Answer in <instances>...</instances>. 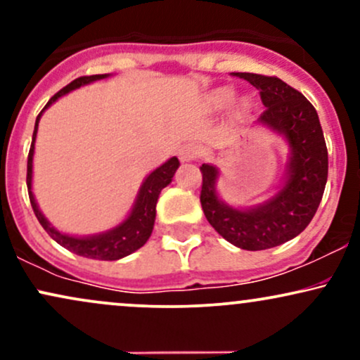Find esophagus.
<instances>
[{
    "instance_id": "obj_1",
    "label": "esophagus",
    "mask_w": 360,
    "mask_h": 360,
    "mask_svg": "<svg viewBox=\"0 0 360 360\" xmlns=\"http://www.w3.org/2000/svg\"><path fill=\"white\" fill-rule=\"evenodd\" d=\"M201 154V147L196 146V143H186L184 147L179 148V159L183 162H191V160H196Z\"/></svg>"
}]
</instances>
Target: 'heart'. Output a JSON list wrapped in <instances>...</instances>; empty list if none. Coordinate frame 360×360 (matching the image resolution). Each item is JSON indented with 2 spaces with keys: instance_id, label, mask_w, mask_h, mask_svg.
Wrapping results in <instances>:
<instances>
[{
  "instance_id": "1",
  "label": "heart",
  "mask_w": 360,
  "mask_h": 360,
  "mask_svg": "<svg viewBox=\"0 0 360 360\" xmlns=\"http://www.w3.org/2000/svg\"><path fill=\"white\" fill-rule=\"evenodd\" d=\"M235 100V89L230 88V86H223V88H218L212 91L208 94V106L212 110H223L230 105ZM249 110V103L242 101L238 103L237 111L238 113H243V111Z\"/></svg>"
}]
</instances>
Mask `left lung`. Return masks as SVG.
<instances>
[{"mask_svg": "<svg viewBox=\"0 0 360 360\" xmlns=\"http://www.w3.org/2000/svg\"><path fill=\"white\" fill-rule=\"evenodd\" d=\"M233 76L259 89L266 110L257 123L286 139L291 150L286 181L271 200L247 210L233 208L217 193L218 169L203 164L200 200L206 220L225 240L243 250H266L295 238L315 217L328 177V152L315 106L300 91L276 76Z\"/></svg>", "mask_w": 360, "mask_h": 360, "instance_id": "8db88e82", "label": "left lung"}]
</instances>
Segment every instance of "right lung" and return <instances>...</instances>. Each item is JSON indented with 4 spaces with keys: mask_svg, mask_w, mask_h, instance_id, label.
Masks as SVG:
<instances>
[{
    "mask_svg": "<svg viewBox=\"0 0 360 360\" xmlns=\"http://www.w3.org/2000/svg\"><path fill=\"white\" fill-rule=\"evenodd\" d=\"M110 74H94V76H82L69 82L65 88H62L59 93L53 94L49 100L45 108L40 111L39 117L35 122V130L34 137H32V146L30 152H28V162H27V186H28V196H30L32 208L37 220L40 221V225L44 226V230L56 240L59 245L64 249L74 252V254L82 255V257L88 259H98V260H118L122 257H127L131 252L139 250L150 237L152 230H154V221H155V205L159 200V194L166 186L172 181V176L179 167V160L177 157H171L167 162H164L162 166L157 167L155 171H152L150 174L146 177L142 186H140V191L137 194V200H135L134 208L128 217L123 220L120 225L115 229L108 230V232L91 235V237H72V235L60 233L59 230H56L51 223L47 221V218L44 217L42 212L39 210L34 193H32V169H34V150H35V139H37V128H39L40 117L53 101L59 100L60 96H64L69 91L81 88V86L89 84L93 81H100L108 77Z\"/></svg>",
    "mask_w": 360,
    "mask_h": 360,
    "instance_id": "1",
    "label": "right lung"
}]
</instances>
